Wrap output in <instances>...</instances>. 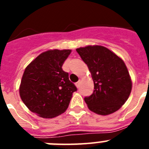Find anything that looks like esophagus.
<instances>
[{
  "label": "esophagus",
  "instance_id": "34e87169",
  "mask_svg": "<svg viewBox=\"0 0 149 149\" xmlns=\"http://www.w3.org/2000/svg\"><path fill=\"white\" fill-rule=\"evenodd\" d=\"M75 85H76V86H77V88L80 87V85H81V81H77V82L75 84Z\"/></svg>",
  "mask_w": 149,
  "mask_h": 149
}]
</instances>
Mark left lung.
I'll return each mask as SVG.
<instances>
[{
    "mask_svg": "<svg viewBox=\"0 0 149 149\" xmlns=\"http://www.w3.org/2000/svg\"><path fill=\"white\" fill-rule=\"evenodd\" d=\"M76 51L87 65L94 82L93 94L84 98L89 110L104 116L119 110L132 87L123 60L103 46H86Z\"/></svg>",
    "mask_w": 149,
    "mask_h": 149,
    "instance_id": "left-lung-1",
    "label": "left lung"
}]
</instances>
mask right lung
<instances>
[{"label":"right lung","instance_id":"add662e5","mask_svg":"<svg viewBox=\"0 0 149 149\" xmlns=\"http://www.w3.org/2000/svg\"><path fill=\"white\" fill-rule=\"evenodd\" d=\"M71 50L43 52L27 65L21 82V98L30 111L54 118L68 108L77 87L62 66Z\"/></svg>","mask_w":149,"mask_h":149}]
</instances>
